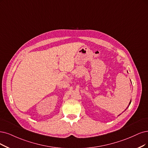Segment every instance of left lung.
I'll return each instance as SVG.
<instances>
[{
	"mask_svg": "<svg viewBox=\"0 0 148 148\" xmlns=\"http://www.w3.org/2000/svg\"><path fill=\"white\" fill-rule=\"evenodd\" d=\"M130 103H131V100H130V102H129V106H128V107H127V108H126V109H127V108H128V107H129V105H130ZM126 109H125V110H126ZM125 110H124V111H125ZM120 114H119V115H118V116H119V115H120Z\"/></svg>",
	"mask_w": 148,
	"mask_h": 148,
	"instance_id": "left-lung-1",
	"label": "left lung"
}]
</instances>
